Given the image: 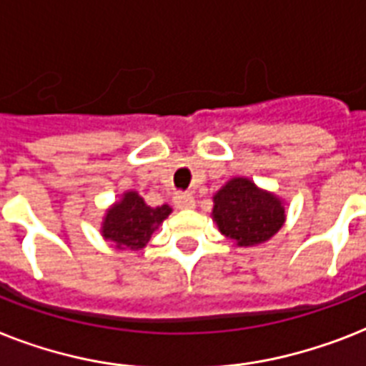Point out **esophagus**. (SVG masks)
I'll use <instances>...</instances> for the list:
<instances>
[{
	"label": "esophagus",
	"mask_w": 366,
	"mask_h": 366,
	"mask_svg": "<svg viewBox=\"0 0 366 366\" xmlns=\"http://www.w3.org/2000/svg\"><path fill=\"white\" fill-rule=\"evenodd\" d=\"M173 203L177 209H193V207H195V199H193L189 193L178 192L177 195H174Z\"/></svg>",
	"instance_id": "1"
}]
</instances>
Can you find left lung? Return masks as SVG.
Wrapping results in <instances>:
<instances>
[{
  "mask_svg": "<svg viewBox=\"0 0 366 366\" xmlns=\"http://www.w3.org/2000/svg\"><path fill=\"white\" fill-rule=\"evenodd\" d=\"M212 199V219L219 233L239 246L265 242L286 222L284 203L274 193L257 188L250 178H231Z\"/></svg>",
  "mask_w": 366,
  "mask_h": 366,
  "instance_id": "left-lung-1",
  "label": "left lung"
}]
</instances>
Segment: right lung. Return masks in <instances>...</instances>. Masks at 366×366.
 I'll list each match as a JSON object with an SVG mask.
<instances>
[{"label":"right lung","mask_w":366,"mask_h":366,"mask_svg":"<svg viewBox=\"0 0 366 366\" xmlns=\"http://www.w3.org/2000/svg\"><path fill=\"white\" fill-rule=\"evenodd\" d=\"M171 214L169 204L148 207L137 192H126L118 203L107 210L101 234L120 250H141L148 244L154 231Z\"/></svg>","instance_id":"obj_1"}]
</instances>
